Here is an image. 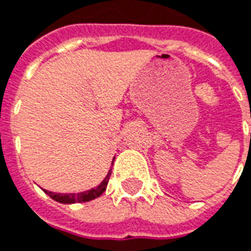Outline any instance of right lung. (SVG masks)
Masks as SVG:
<instances>
[{
	"label": "right lung",
	"mask_w": 251,
	"mask_h": 251,
	"mask_svg": "<svg viewBox=\"0 0 251 251\" xmlns=\"http://www.w3.org/2000/svg\"><path fill=\"white\" fill-rule=\"evenodd\" d=\"M114 164V161H112ZM111 171L108 172V175L105 176V178L101 181V184L94 189L86 190V192H82V193H54V192H49V190H45L43 192L46 193L47 196H50L52 200H55L61 204H76V202H87V201H91V200L97 199L103 193L107 188V184H108V180H110Z\"/></svg>",
	"instance_id": "obj_1"
}]
</instances>
